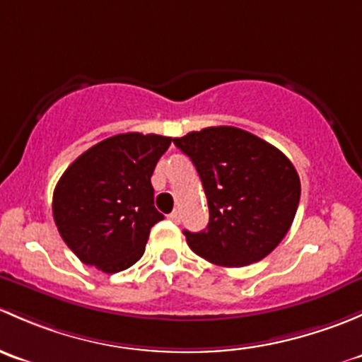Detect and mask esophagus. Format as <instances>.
Masks as SVG:
<instances>
[{
	"mask_svg": "<svg viewBox=\"0 0 362 362\" xmlns=\"http://www.w3.org/2000/svg\"><path fill=\"white\" fill-rule=\"evenodd\" d=\"M168 218H170L171 222H175V224H178V222H180V211L173 210L170 215H168Z\"/></svg>",
	"mask_w": 362,
	"mask_h": 362,
	"instance_id": "1",
	"label": "esophagus"
}]
</instances>
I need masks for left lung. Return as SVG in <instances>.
<instances>
[{"instance_id":"left-lung-1","label":"left lung","mask_w":362,"mask_h":362,"mask_svg":"<svg viewBox=\"0 0 362 362\" xmlns=\"http://www.w3.org/2000/svg\"><path fill=\"white\" fill-rule=\"evenodd\" d=\"M173 144L198 170L210 210L203 231H184L191 250L228 268L264 259L298 210L301 184L293 163L272 144L233 126L192 131Z\"/></svg>"}]
</instances>
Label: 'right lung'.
Instances as JSON below:
<instances>
[{
    "mask_svg": "<svg viewBox=\"0 0 362 362\" xmlns=\"http://www.w3.org/2000/svg\"><path fill=\"white\" fill-rule=\"evenodd\" d=\"M170 144L160 134H115L69 164L54 189L52 214L83 264L117 273L144 255L151 228L164 218L151 177Z\"/></svg>",
    "mask_w": 362,
    "mask_h": 362,
    "instance_id": "1",
    "label": "right lung"
}]
</instances>
